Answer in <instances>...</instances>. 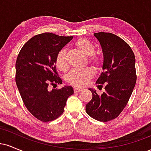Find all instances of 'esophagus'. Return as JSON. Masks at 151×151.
I'll list each match as a JSON object with an SVG mask.
<instances>
[{
	"instance_id": "34e87169",
	"label": "esophagus",
	"mask_w": 151,
	"mask_h": 151,
	"mask_svg": "<svg viewBox=\"0 0 151 151\" xmlns=\"http://www.w3.org/2000/svg\"><path fill=\"white\" fill-rule=\"evenodd\" d=\"M74 90L75 92H79V91H83L84 90V88H81V87H74Z\"/></svg>"
}]
</instances>
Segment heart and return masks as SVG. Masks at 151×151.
I'll use <instances>...</instances> for the list:
<instances>
[{
	"mask_svg": "<svg viewBox=\"0 0 151 151\" xmlns=\"http://www.w3.org/2000/svg\"><path fill=\"white\" fill-rule=\"evenodd\" d=\"M75 46L81 53L86 56L90 57L89 62L95 69L99 70L102 65L101 59L98 56H95V47L85 38H80L74 43ZM57 67L61 71L67 70L69 67L67 58V50L62 48L58 52L55 60ZM93 76V72L91 68H86L84 70H74L71 71L67 77L69 84L76 86H84L89 83L90 79Z\"/></svg>",
	"mask_w": 151,
	"mask_h": 151,
	"instance_id": "b5f03b06",
	"label": "heart"
}]
</instances>
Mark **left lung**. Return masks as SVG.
<instances>
[{
	"label": "left lung",
	"instance_id": "obj_1",
	"mask_svg": "<svg viewBox=\"0 0 151 151\" xmlns=\"http://www.w3.org/2000/svg\"><path fill=\"white\" fill-rule=\"evenodd\" d=\"M101 45L104 55L102 70L96 83L106 84L101 95L89 88L92 99L86 111L93 119L106 122L116 119L127 104L136 85V58L124 40L109 32L93 34Z\"/></svg>",
	"mask_w": 151,
	"mask_h": 151
}]
</instances>
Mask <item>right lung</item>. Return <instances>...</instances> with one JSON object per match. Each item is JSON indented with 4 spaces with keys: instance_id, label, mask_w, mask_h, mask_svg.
Returning a JSON list of instances; mask_svg holds the SVG:
<instances>
[{
    "instance_id": "add662e5",
    "label": "right lung",
    "mask_w": 151,
    "mask_h": 151,
    "mask_svg": "<svg viewBox=\"0 0 151 151\" xmlns=\"http://www.w3.org/2000/svg\"><path fill=\"white\" fill-rule=\"evenodd\" d=\"M45 32L34 36L20 50L15 63V82L27 110L43 122L53 121L63 113L72 86L50 90V84H61L55 60L58 52L71 40Z\"/></svg>"
}]
</instances>
